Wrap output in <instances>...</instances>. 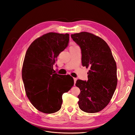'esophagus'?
Here are the masks:
<instances>
[{"instance_id":"34e87169","label":"esophagus","mask_w":135,"mask_h":135,"mask_svg":"<svg viewBox=\"0 0 135 135\" xmlns=\"http://www.w3.org/2000/svg\"><path fill=\"white\" fill-rule=\"evenodd\" d=\"M76 80H77V79H76V78H74V85H75V84L76 83Z\"/></svg>"}]
</instances>
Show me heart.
Returning <instances> with one entry per match:
<instances>
[{
    "label": "heart",
    "mask_w": 135,
    "mask_h": 135,
    "mask_svg": "<svg viewBox=\"0 0 135 135\" xmlns=\"http://www.w3.org/2000/svg\"><path fill=\"white\" fill-rule=\"evenodd\" d=\"M78 47L76 45H75V44H73V45H72V46L70 47Z\"/></svg>",
    "instance_id": "heart-1"
}]
</instances>
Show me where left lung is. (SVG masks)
Here are the masks:
<instances>
[{"label": "left lung", "mask_w": 135, "mask_h": 135, "mask_svg": "<svg viewBox=\"0 0 135 135\" xmlns=\"http://www.w3.org/2000/svg\"><path fill=\"white\" fill-rule=\"evenodd\" d=\"M81 52L83 66L90 69L88 80H77L80 92L78 105L88 113L100 112L109 103L117 85V65L111 50L105 41L88 32L71 35Z\"/></svg>", "instance_id": "obj_1"}]
</instances>
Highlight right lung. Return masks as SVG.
<instances>
[{"instance_id": "right-lung-1", "label": "right lung", "mask_w": 135, "mask_h": 135, "mask_svg": "<svg viewBox=\"0 0 135 135\" xmlns=\"http://www.w3.org/2000/svg\"><path fill=\"white\" fill-rule=\"evenodd\" d=\"M69 40V34L48 32L35 39L26 52L22 69L24 87L32 105L42 113L59 111L63 93L74 85L73 77L56 74L53 69Z\"/></svg>"}]
</instances>
